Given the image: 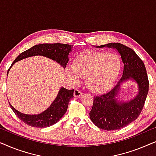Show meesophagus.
Instances as JSON below:
<instances>
[{
	"instance_id": "1",
	"label": "esophagus",
	"mask_w": 156,
	"mask_h": 156,
	"mask_svg": "<svg viewBox=\"0 0 156 156\" xmlns=\"http://www.w3.org/2000/svg\"><path fill=\"white\" fill-rule=\"evenodd\" d=\"M82 91L79 90V89H76L75 90H74V97H80V96H82Z\"/></svg>"
}]
</instances>
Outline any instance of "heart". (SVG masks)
Instances as JSON below:
<instances>
[{
    "label": "heart",
    "instance_id": "b5f03b06",
    "mask_svg": "<svg viewBox=\"0 0 156 156\" xmlns=\"http://www.w3.org/2000/svg\"><path fill=\"white\" fill-rule=\"evenodd\" d=\"M121 69L120 57L116 53L87 50L76 55L67 74L74 82L85 77L90 91L102 94L109 90L118 78Z\"/></svg>",
    "mask_w": 156,
    "mask_h": 156
}]
</instances>
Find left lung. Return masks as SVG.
Segmentation results:
<instances>
[{
    "label": "left lung",
    "instance_id": "1",
    "mask_svg": "<svg viewBox=\"0 0 156 156\" xmlns=\"http://www.w3.org/2000/svg\"><path fill=\"white\" fill-rule=\"evenodd\" d=\"M104 47L118 51L123 63V72L120 81L112 90L94 97L89 117L99 129L113 131L125 127L138 118L146 101L149 82L144 63L132 49L116 42L103 44L98 48ZM129 79L135 80L138 84V94L129 102H119L116 96L120 84Z\"/></svg>",
    "mask_w": 156,
    "mask_h": 156
}]
</instances>
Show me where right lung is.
I'll return each instance as SVG.
<instances>
[{"mask_svg":"<svg viewBox=\"0 0 156 156\" xmlns=\"http://www.w3.org/2000/svg\"><path fill=\"white\" fill-rule=\"evenodd\" d=\"M72 46L73 45L72 44L54 43L40 44L32 47L31 48L18 55L8 69L7 74H8L10 69L16 62L35 55H41L48 57L52 60L56 61L57 63L65 68L69 61L68 55L71 52ZM74 89L69 90L62 87L52 104L49 106V108L40 114L30 115L23 114L12 107L10 103L9 105L16 116L25 123L32 127L46 128L58 122L59 119L65 115L67 110L70 99L74 97Z\"/></svg>","mask_w":156,"mask_h":156,"instance_id":"1","label":"right lung"}]
</instances>
